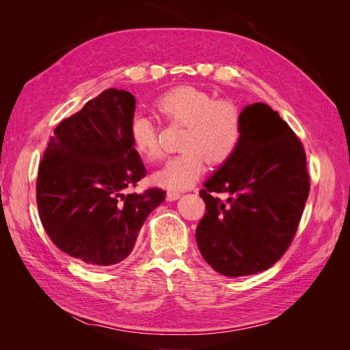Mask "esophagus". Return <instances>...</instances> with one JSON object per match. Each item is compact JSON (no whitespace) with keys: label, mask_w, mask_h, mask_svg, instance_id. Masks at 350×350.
Wrapping results in <instances>:
<instances>
[{"label":"esophagus","mask_w":350,"mask_h":350,"mask_svg":"<svg viewBox=\"0 0 350 350\" xmlns=\"http://www.w3.org/2000/svg\"><path fill=\"white\" fill-rule=\"evenodd\" d=\"M179 197H181V193H178V191H167V194H166L167 201H175Z\"/></svg>","instance_id":"esophagus-1"}]
</instances>
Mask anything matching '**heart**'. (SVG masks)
Wrapping results in <instances>:
<instances>
[{
	"instance_id": "heart-1",
	"label": "heart",
	"mask_w": 350,
	"mask_h": 350,
	"mask_svg": "<svg viewBox=\"0 0 350 350\" xmlns=\"http://www.w3.org/2000/svg\"><path fill=\"white\" fill-rule=\"evenodd\" d=\"M167 124L184 125L179 139V154L153 175V181L167 189H185L204 174L207 161L220 166L235 154L242 137L241 113L235 103L215 100L207 92L193 88H175L159 96L153 105ZM130 140L144 161L161 157L159 131L152 120L135 115L130 122Z\"/></svg>"
}]
</instances>
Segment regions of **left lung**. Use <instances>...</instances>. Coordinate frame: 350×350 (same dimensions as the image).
Here are the masks:
<instances>
[{
	"mask_svg": "<svg viewBox=\"0 0 350 350\" xmlns=\"http://www.w3.org/2000/svg\"><path fill=\"white\" fill-rule=\"evenodd\" d=\"M235 154L204 184L196 230L203 258L229 278L270 269L288 251L310 194L304 146L269 105H247ZM217 193H226L224 202Z\"/></svg>",
	"mask_w": 350,
	"mask_h": 350,
	"instance_id": "obj_1",
	"label": "left lung"
}]
</instances>
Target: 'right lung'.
<instances>
[{"label": "right lung", "instance_id": "1", "mask_svg": "<svg viewBox=\"0 0 350 350\" xmlns=\"http://www.w3.org/2000/svg\"><path fill=\"white\" fill-rule=\"evenodd\" d=\"M135 98L108 89L62 120L39 165L36 203L42 226L68 256L94 267L130 256L139 232L162 203V188L125 194L146 176L130 140Z\"/></svg>", "mask_w": 350, "mask_h": 350}]
</instances>
